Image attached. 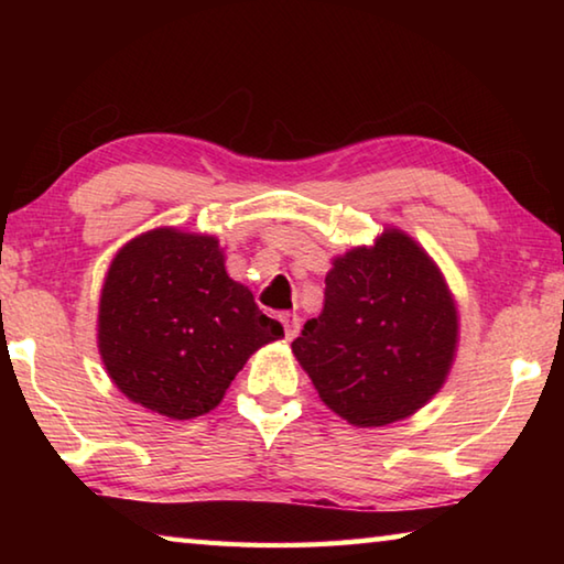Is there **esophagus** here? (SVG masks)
<instances>
[{
    "mask_svg": "<svg viewBox=\"0 0 564 564\" xmlns=\"http://www.w3.org/2000/svg\"><path fill=\"white\" fill-rule=\"evenodd\" d=\"M281 323H283L285 338L293 340L295 336H299V328H301V318H299V316H291V313H283V316H281Z\"/></svg>",
    "mask_w": 564,
    "mask_h": 564,
    "instance_id": "34e87169",
    "label": "esophagus"
}]
</instances>
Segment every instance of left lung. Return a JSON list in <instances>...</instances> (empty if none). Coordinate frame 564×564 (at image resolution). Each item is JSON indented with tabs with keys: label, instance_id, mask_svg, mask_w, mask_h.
I'll use <instances>...</instances> for the list:
<instances>
[{
	"label": "left lung",
	"instance_id": "1",
	"mask_svg": "<svg viewBox=\"0 0 564 564\" xmlns=\"http://www.w3.org/2000/svg\"><path fill=\"white\" fill-rule=\"evenodd\" d=\"M333 413L358 427L413 415L451 373L457 308L441 269L408 234L333 261L318 318L291 343Z\"/></svg>",
	"mask_w": 564,
	"mask_h": 564
}]
</instances>
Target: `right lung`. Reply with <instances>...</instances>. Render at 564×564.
Instances as JSON below:
<instances>
[{
	"label": "right lung",
	"mask_w": 564,
	"mask_h": 564,
	"mask_svg": "<svg viewBox=\"0 0 564 564\" xmlns=\"http://www.w3.org/2000/svg\"><path fill=\"white\" fill-rule=\"evenodd\" d=\"M283 328L228 279L214 236L154 228L111 261L99 301V352L123 395L191 420L214 410L243 362Z\"/></svg>",
	"instance_id": "right-lung-1"
}]
</instances>
